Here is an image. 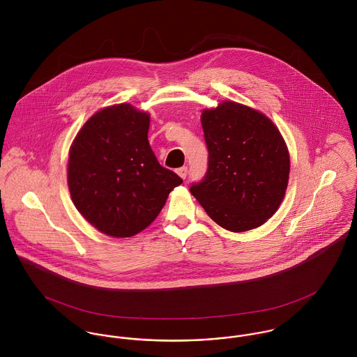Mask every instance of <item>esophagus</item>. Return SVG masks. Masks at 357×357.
<instances>
[{"label": "esophagus", "instance_id": "34e87169", "mask_svg": "<svg viewBox=\"0 0 357 357\" xmlns=\"http://www.w3.org/2000/svg\"><path fill=\"white\" fill-rule=\"evenodd\" d=\"M176 172H177V174H178L181 178H185V177H187V174H188V169H187V166L178 167Z\"/></svg>", "mask_w": 357, "mask_h": 357}]
</instances>
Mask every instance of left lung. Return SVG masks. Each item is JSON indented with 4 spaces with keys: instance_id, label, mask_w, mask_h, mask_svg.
<instances>
[{
    "instance_id": "left-lung-1",
    "label": "left lung",
    "mask_w": 357,
    "mask_h": 357,
    "mask_svg": "<svg viewBox=\"0 0 357 357\" xmlns=\"http://www.w3.org/2000/svg\"><path fill=\"white\" fill-rule=\"evenodd\" d=\"M208 165L191 194L208 217L231 232L262 225L282 204L290 173L286 143L262 112L235 102L201 116Z\"/></svg>"
}]
</instances>
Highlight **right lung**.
<instances>
[{"label": "right lung", "mask_w": 357, "mask_h": 357, "mask_svg": "<svg viewBox=\"0 0 357 357\" xmlns=\"http://www.w3.org/2000/svg\"><path fill=\"white\" fill-rule=\"evenodd\" d=\"M150 115L128 102L92 115L73 142L67 181L77 210L100 232L129 238L147 228L183 180L159 165Z\"/></svg>", "instance_id": "add662e5"}]
</instances>
